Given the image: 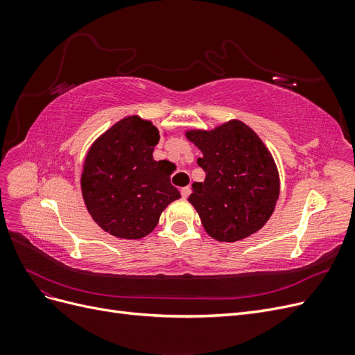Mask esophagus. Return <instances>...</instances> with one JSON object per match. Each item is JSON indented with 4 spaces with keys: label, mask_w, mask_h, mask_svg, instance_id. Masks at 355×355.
Returning a JSON list of instances; mask_svg holds the SVG:
<instances>
[{
    "label": "esophagus",
    "mask_w": 355,
    "mask_h": 355,
    "mask_svg": "<svg viewBox=\"0 0 355 355\" xmlns=\"http://www.w3.org/2000/svg\"><path fill=\"white\" fill-rule=\"evenodd\" d=\"M180 194H182V197H184V198H188L189 194H191V188H189V187L182 188V189H180Z\"/></svg>",
    "instance_id": "obj_1"
}]
</instances>
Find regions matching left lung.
<instances>
[{
	"label": "left lung",
	"instance_id": "left-lung-1",
	"mask_svg": "<svg viewBox=\"0 0 355 355\" xmlns=\"http://www.w3.org/2000/svg\"><path fill=\"white\" fill-rule=\"evenodd\" d=\"M202 157L204 182L192 184L188 201L202 228L219 243H235L259 231L280 197V175L270 149L245 123L230 120L211 130L185 132Z\"/></svg>",
	"mask_w": 355,
	"mask_h": 355
}]
</instances>
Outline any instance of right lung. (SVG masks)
Instances as JSON below:
<instances>
[{"label":"right lung","instance_id":"obj_1","mask_svg":"<svg viewBox=\"0 0 355 355\" xmlns=\"http://www.w3.org/2000/svg\"><path fill=\"white\" fill-rule=\"evenodd\" d=\"M159 141L153 121L128 115L92 144L81 173V194L90 216L116 239L141 240L161 213L180 198L170 184L167 161H155Z\"/></svg>","mask_w":355,"mask_h":355}]
</instances>
